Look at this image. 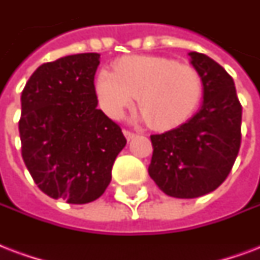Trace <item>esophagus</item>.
I'll return each mask as SVG.
<instances>
[{
  "instance_id": "esophagus-1",
  "label": "esophagus",
  "mask_w": 260,
  "mask_h": 260,
  "mask_svg": "<svg viewBox=\"0 0 260 260\" xmlns=\"http://www.w3.org/2000/svg\"><path fill=\"white\" fill-rule=\"evenodd\" d=\"M122 132H124V135H125L126 140H131V139H134V138H135V134H134V132H132V131L124 129V131H122Z\"/></svg>"
}]
</instances>
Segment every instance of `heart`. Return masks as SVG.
I'll return each mask as SVG.
<instances>
[{"label": "heart", "instance_id": "obj_1", "mask_svg": "<svg viewBox=\"0 0 260 260\" xmlns=\"http://www.w3.org/2000/svg\"><path fill=\"white\" fill-rule=\"evenodd\" d=\"M205 83L189 65L158 55H129L96 79L99 106L113 120L121 118L138 96L139 108L155 129L189 120L203 98Z\"/></svg>", "mask_w": 260, "mask_h": 260}]
</instances>
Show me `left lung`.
<instances>
[{
    "mask_svg": "<svg viewBox=\"0 0 260 260\" xmlns=\"http://www.w3.org/2000/svg\"><path fill=\"white\" fill-rule=\"evenodd\" d=\"M205 83L203 105L191 120L151 135L148 174L166 195L192 199L217 189L231 173L241 144V104L235 82L214 59L189 53Z\"/></svg>",
    "mask_w": 260,
    "mask_h": 260,
    "instance_id": "8db88e82",
    "label": "left lung"
}]
</instances>
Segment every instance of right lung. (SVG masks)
I'll return each instance as SVG.
<instances>
[{
  "mask_svg": "<svg viewBox=\"0 0 260 260\" xmlns=\"http://www.w3.org/2000/svg\"><path fill=\"white\" fill-rule=\"evenodd\" d=\"M98 53L67 55L42 64L21 92V156L38 188L53 199L84 205L112 180L126 139L96 109Z\"/></svg>",
  "mask_w": 260,
  "mask_h": 260,
  "instance_id": "1",
  "label": "right lung"
}]
</instances>
